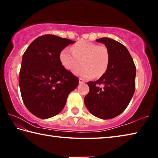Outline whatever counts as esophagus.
<instances>
[{
  "label": "esophagus",
  "instance_id": "34e87169",
  "mask_svg": "<svg viewBox=\"0 0 158 158\" xmlns=\"http://www.w3.org/2000/svg\"><path fill=\"white\" fill-rule=\"evenodd\" d=\"M79 84H83V83H84L85 82V81H84V79H82V78H79Z\"/></svg>",
  "mask_w": 158,
  "mask_h": 158
}]
</instances>
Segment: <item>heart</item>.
I'll list each match as a JSON object with an SVG mask.
<instances>
[{
	"label": "heart",
	"instance_id": "obj_1",
	"mask_svg": "<svg viewBox=\"0 0 158 158\" xmlns=\"http://www.w3.org/2000/svg\"><path fill=\"white\" fill-rule=\"evenodd\" d=\"M68 49H63L60 53V60L66 69L73 71L80 63L82 66L74 70V74L84 79L95 77L100 78L108 69L110 53L104 44L98 45L93 42L80 41Z\"/></svg>",
	"mask_w": 158,
	"mask_h": 158
}]
</instances>
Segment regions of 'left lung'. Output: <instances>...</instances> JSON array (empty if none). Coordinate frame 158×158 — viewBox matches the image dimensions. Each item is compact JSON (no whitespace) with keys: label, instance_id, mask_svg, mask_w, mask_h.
<instances>
[{"label":"left lung","instance_id":"8db88e82","mask_svg":"<svg viewBox=\"0 0 158 158\" xmlns=\"http://www.w3.org/2000/svg\"><path fill=\"white\" fill-rule=\"evenodd\" d=\"M110 53L107 70L95 81H89L84 103L93 116L110 119L123 112L135 93L136 67L126 47L109 37L96 40Z\"/></svg>","mask_w":158,"mask_h":158}]
</instances>
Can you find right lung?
<instances>
[{
    "mask_svg": "<svg viewBox=\"0 0 158 158\" xmlns=\"http://www.w3.org/2000/svg\"><path fill=\"white\" fill-rule=\"evenodd\" d=\"M74 42L47 34L35 40L23 53L19 77L21 98L28 111L40 118L59 114L79 84L78 77L60 60L63 49Z\"/></svg>",
    "mask_w": 158,
    "mask_h": 158,
    "instance_id": "right-lung-1",
    "label": "right lung"
}]
</instances>
